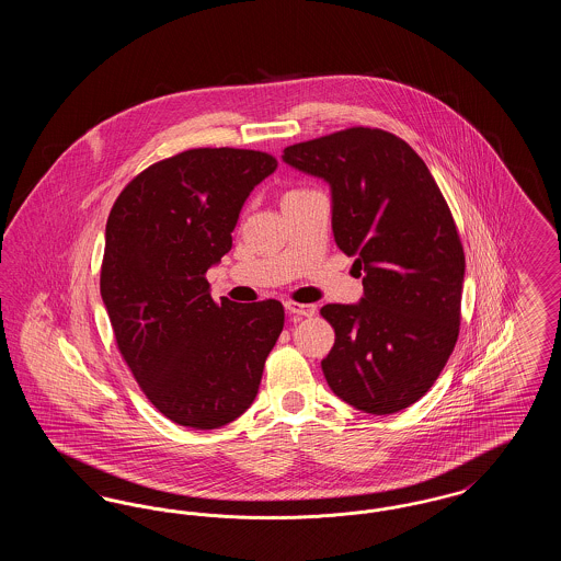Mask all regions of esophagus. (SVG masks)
I'll use <instances>...</instances> for the list:
<instances>
[{"instance_id": "1", "label": "esophagus", "mask_w": 561, "mask_h": 561, "mask_svg": "<svg viewBox=\"0 0 561 561\" xmlns=\"http://www.w3.org/2000/svg\"><path fill=\"white\" fill-rule=\"evenodd\" d=\"M286 309L294 316H300V318H313L316 311H318L316 305H305V302H294V300L286 302Z\"/></svg>"}]
</instances>
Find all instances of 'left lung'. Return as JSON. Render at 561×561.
<instances>
[{
	"mask_svg": "<svg viewBox=\"0 0 561 561\" xmlns=\"http://www.w3.org/2000/svg\"><path fill=\"white\" fill-rule=\"evenodd\" d=\"M284 161L332 187L336 245L357 256L359 305H325L330 389L368 414L421 400L460 332L465 250L427 163L400 136L355 126L296 142Z\"/></svg>",
	"mask_w": 561,
	"mask_h": 561,
	"instance_id": "left-lung-1",
	"label": "left lung"
}]
</instances>
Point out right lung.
Returning <instances> with one entry per match:
<instances>
[{
    "mask_svg": "<svg viewBox=\"0 0 561 561\" xmlns=\"http://www.w3.org/2000/svg\"><path fill=\"white\" fill-rule=\"evenodd\" d=\"M275 168L265 151L188 149L136 174L108 213L101 296L115 345L176 425L216 428L243 414L284 330L279 300L216 302L206 279L233 245L245 197Z\"/></svg>",
    "mask_w": 561,
    "mask_h": 561,
    "instance_id": "add662e5",
    "label": "right lung"
}]
</instances>
